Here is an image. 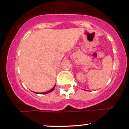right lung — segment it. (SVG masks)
<instances>
[{"mask_svg":"<svg viewBox=\"0 0 129 129\" xmlns=\"http://www.w3.org/2000/svg\"><path fill=\"white\" fill-rule=\"evenodd\" d=\"M55 86H56V84L55 85H54V86L53 87V88H51V90H48V91H46V92H44V93H36V92H34L35 93H36V94H47V93H50V92H51V91H53V90L54 89V87H55Z\"/></svg>","mask_w":129,"mask_h":129,"instance_id":"obj_1","label":"right lung"}]
</instances>
